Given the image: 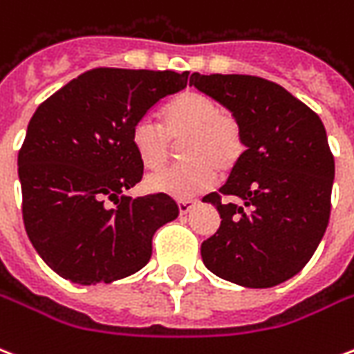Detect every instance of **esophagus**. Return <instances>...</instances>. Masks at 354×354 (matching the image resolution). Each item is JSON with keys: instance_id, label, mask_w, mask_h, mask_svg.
Masks as SVG:
<instances>
[{"instance_id": "34e87169", "label": "esophagus", "mask_w": 354, "mask_h": 354, "mask_svg": "<svg viewBox=\"0 0 354 354\" xmlns=\"http://www.w3.org/2000/svg\"><path fill=\"white\" fill-rule=\"evenodd\" d=\"M196 206V201H180L178 202V209H180V213H187L191 207Z\"/></svg>"}]
</instances>
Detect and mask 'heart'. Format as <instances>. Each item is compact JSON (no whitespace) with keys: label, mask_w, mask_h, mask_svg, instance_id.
I'll use <instances>...</instances> for the list:
<instances>
[{"label":"heart","mask_w":354,"mask_h":354,"mask_svg":"<svg viewBox=\"0 0 354 354\" xmlns=\"http://www.w3.org/2000/svg\"><path fill=\"white\" fill-rule=\"evenodd\" d=\"M180 147L182 165L147 180L156 193L187 201L212 187L217 172L234 171L247 152L241 120L207 94L183 91L161 109V126L142 117L131 126L129 142L148 171H159L171 158V142Z\"/></svg>","instance_id":"obj_1"}]
</instances>
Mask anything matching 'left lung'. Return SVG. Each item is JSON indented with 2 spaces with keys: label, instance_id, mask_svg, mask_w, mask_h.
Instances as JSON below:
<instances>
[{
  "label": "left lung",
  "instance_id": "left-lung-1",
  "mask_svg": "<svg viewBox=\"0 0 354 354\" xmlns=\"http://www.w3.org/2000/svg\"><path fill=\"white\" fill-rule=\"evenodd\" d=\"M189 85L226 105L247 137L225 185L202 198L221 215L219 230L202 243V261L245 288L282 284L308 263L327 230L334 156L325 126L308 105L258 75L195 72Z\"/></svg>",
  "mask_w": 354,
  "mask_h": 354
}]
</instances>
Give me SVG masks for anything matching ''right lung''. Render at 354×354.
<instances>
[{
	"label": "right lung",
	"instance_id": "add662e5",
	"mask_svg": "<svg viewBox=\"0 0 354 354\" xmlns=\"http://www.w3.org/2000/svg\"><path fill=\"white\" fill-rule=\"evenodd\" d=\"M189 72L93 68L44 100L18 152L21 217L48 266L77 284H109L152 256L159 226L178 217L169 195L124 196L141 182L129 133ZM113 202L106 206V201Z\"/></svg>",
	"mask_w": 354,
	"mask_h": 354
}]
</instances>
